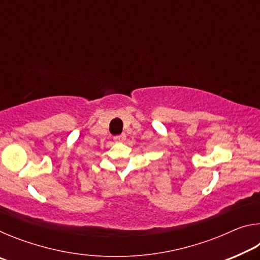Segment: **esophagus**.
Returning <instances> with one entry per match:
<instances>
[{
	"mask_svg": "<svg viewBox=\"0 0 260 260\" xmlns=\"http://www.w3.org/2000/svg\"><path fill=\"white\" fill-rule=\"evenodd\" d=\"M113 140H114V142H117V143H122V142H124V141L126 140V135H125L124 133H122V134H120V135L114 136Z\"/></svg>",
	"mask_w": 260,
	"mask_h": 260,
	"instance_id": "34e87169",
	"label": "esophagus"
}]
</instances>
